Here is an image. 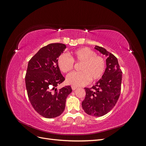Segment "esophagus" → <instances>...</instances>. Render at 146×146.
I'll return each mask as SVG.
<instances>
[{
  "label": "esophagus",
  "instance_id": "34e87169",
  "mask_svg": "<svg viewBox=\"0 0 146 146\" xmlns=\"http://www.w3.org/2000/svg\"><path fill=\"white\" fill-rule=\"evenodd\" d=\"M76 89H77V87L72 86V90H76Z\"/></svg>",
  "mask_w": 146,
  "mask_h": 146
}]
</instances>
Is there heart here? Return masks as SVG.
I'll list each match as a JSON object with an SVG mask.
<instances>
[{
	"instance_id": "b5f03b06",
	"label": "heart",
	"mask_w": 146,
	"mask_h": 146,
	"mask_svg": "<svg viewBox=\"0 0 146 146\" xmlns=\"http://www.w3.org/2000/svg\"><path fill=\"white\" fill-rule=\"evenodd\" d=\"M73 61L81 63L80 72H72L66 77V82L73 86L86 85L90 82L98 81L102 77L105 70V61L102 57L88 47L78 48L72 52V58L64 54L57 59V65L61 72L67 73L74 66Z\"/></svg>"
}]
</instances>
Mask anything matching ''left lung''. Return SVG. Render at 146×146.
Masks as SVG:
<instances>
[{"label": "left lung", "mask_w": 146, "mask_h": 146, "mask_svg": "<svg viewBox=\"0 0 146 146\" xmlns=\"http://www.w3.org/2000/svg\"><path fill=\"white\" fill-rule=\"evenodd\" d=\"M94 48L107 57L104 76L91 88H85L86 96L82 102L84 111L89 115L100 117L108 113L115 106L121 93L122 71L116 57L105 48Z\"/></svg>", "instance_id": "obj_1"}]
</instances>
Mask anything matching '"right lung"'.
Returning a JSON list of instances; mask_svg holds the SVG:
<instances>
[{
    "mask_svg": "<svg viewBox=\"0 0 146 146\" xmlns=\"http://www.w3.org/2000/svg\"><path fill=\"white\" fill-rule=\"evenodd\" d=\"M66 46L52 43L42 47L29 61L25 86L31 104L36 111L46 118H54L64 111L66 100L72 92L70 86L56 88L64 77L57 65V59Z\"/></svg>",
    "mask_w": 146,
    "mask_h": 146,
    "instance_id": "1",
    "label": "right lung"
}]
</instances>
